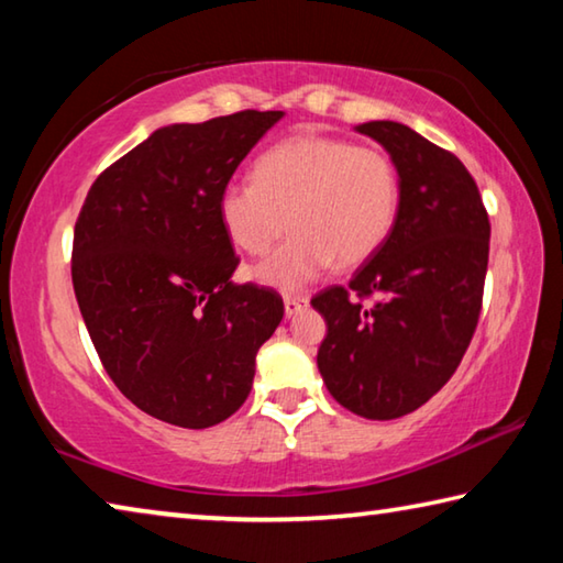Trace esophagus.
<instances>
[{"label": "esophagus", "instance_id": "1", "mask_svg": "<svg viewBox=\"0 0 563 563\" xmlns=\"http://www.w3.org/2000/svg\"><path fill=\"white\" fill-rule=\"evenodd\" d=\"M283 302H285V316L288 318L298 316V312H302L310 305V300L305 298V295H285Z\"/></svg>", "mask_w": 563, "mask_h": 563}]
</instances>
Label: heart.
<instances>
[{
    "label": "heart",
    "mask_w": 563,
    "mask_h": 563,
    "mask_svg": "<svg viewBox=\"0 0 563 563\" xmlns=\"http://www.w3.org/2000/svg\"><path fill=\"white\" fill-rule=\"evenodd\" d=\"M231 180L218 216L231 243L265 255L288 228L295 235L253 271L280 290H298L330 268H357L385 245L399 213V176L383 148L338 136H290Z\"/></svg>",
    "instance_id": "b5f03b06"
}]
</instances>
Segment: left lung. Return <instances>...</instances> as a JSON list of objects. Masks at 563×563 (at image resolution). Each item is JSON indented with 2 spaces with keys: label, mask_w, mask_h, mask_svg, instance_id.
I'll return each instance as SVG.
<instances>
[{
  "label": "left lung",
  "mask_w": 563,
  "mask_h": 563,
  "mask_svg": "<svg viewBox=\"0 0 563 563\" xmlns=\"http://www.w3.org/2000/svg\"><path fill=\"white\" fill-rule=\"evenodd\" d=\"M399 176V213L385 245L312 298L328 335L322 383L367 419H397L440 393L479 322L489 263V216L464 164L405 123L367 121ZM373 297V303H365Z\"/></svg>",
  "instance_id": "1"
}]
</instances>
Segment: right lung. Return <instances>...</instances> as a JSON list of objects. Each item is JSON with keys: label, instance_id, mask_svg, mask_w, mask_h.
Here are the masks:
<instances>
[{"label": "right lung", "instance_id": "right-lung-1", "mask_svg": "<svg viewBox=\"0 0 563 563\" xmlns=\"http://www.w3.org/2000/svg\"><path fill=\"white\" fill-rule=\"evenodd\" d=\"M283 111L174 123L93 180L74 225L81 318L123 397L161 422L206 430L253 387L283 320L271 288L231 280L238 258L218 196Z\"/></svg>", "mask_w": 563, "mask_h": 563}]
</instances>
